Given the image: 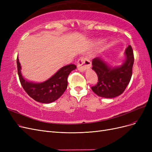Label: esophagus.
<instances>
[{"mask_svg": "<svg viewBox=\"0 0 152 152\" xmlns=\"http://www.w3.org/2000/svg\"><path fill=\"white\" fill-rule=\"evenodd\" d=\"M91 66V62L87 58H80L77 61V68L80 72H84Z\"/></svg>", "mask_w": 152, "mask_h": 152, "instance_id": "esophagus-1", "label": "esophagus"}]
</instances>
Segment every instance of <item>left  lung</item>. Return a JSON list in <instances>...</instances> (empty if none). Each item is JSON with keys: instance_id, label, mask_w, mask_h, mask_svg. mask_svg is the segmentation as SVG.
<instances>
[{"instance_id": "obj_1", "label": "left lung", "mask_w": 152, "mask_h": 152, "mask_svg": "<svg viewBox=\"0 0 152 152\" xmlns=\"http://www.w3.org/2000/svg\"><path fill=\"white\" fill-rule=\"evenodd\" d=\"M126 59L120 66H112L102 58L93 59L92 69L98 77L97 84L91 87L95 94L105 98H112L121 95L131 80L134 54L131 45L125 51Z\"/></svg>"}]
</instances>
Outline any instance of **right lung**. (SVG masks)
<instances>
[{"label":"right lung","instance_id":"right-lung-1","mask_svg":"<svg viewBox=\"0 0 152 152\" xmlns=\"http://www.w3.org/2000/svg\"><path fill=\"white\" fill-rule=\"evenodd\" d=\"M18 73L23 88L31 98L42 103H50L57 100L67 88V78L70 73L77 68L68 65L61 68L47 80L42 82H29L25 80L21 73V65L17 58Z\"/></svg>","mask_w":152,"mask_h":152}]
</instances>
